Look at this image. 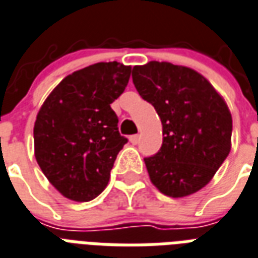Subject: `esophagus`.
Listing matches in <instances>:
<instances>
[{"mask_svg":"<svg viewBox=\"0 0 258 258\" xmlns=\"http://www.w3.org/2000/svg\"><path fill=\"white\" fill-rule=\"evenodd\" d=\"M130 142L133 143V145H137V143L139 142V135H138V134H135V135H131V137H130Z\"/></svg>","mask_w":258,"mask_h":258,"instance_id":"esophagus-1","label":"esophagus"}]
</instances>
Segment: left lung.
<instances>
[{
  "label": "left lung",
  "mask_w": 258,
  "mask_h": 258,
  "mask_svg": "<svg viewBox=\"0 0 258 258\" xmlns=\"http://www.w3.org/2000/svg\"><path fill=\"white\" fill-rule=\"evenodd\" d=\"M133 82L162 123V146L145 158L151 182L170 198L198 192L231 149L233 119L225 100L202 74L169 62L134 66Z\"/></svg>",
  "instance_id": "1"
}]
</instances>
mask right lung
<instances>
[{"label": "right lung", "mask_w": 258, "mask_h": 258, "mask_svg": "<svg viewBox=\"0 0 258 258\" xmlns=\"http://www.w3.org/2000/svg\"><path fill=\"white\" fill-rule=\"evenodd\" d=\"M131 66L100 62L64 77L50 93L33 127L35 157L44 176L74 202L101 194L127 143L111 104L124 92Z\"/></svg>", "instance_id": "obj_1"}]
</instances>
